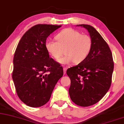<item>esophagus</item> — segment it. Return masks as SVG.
<instances>
[{"mask_svg":"<svg viewBox=\"0 0 124 124\" xmlns=\"http://www.w3.org/2000/svg\"><path fill=\"white\" fill-rule=\"evenodd\" d=\"M67 70V68H65V67L63 68V71H64V74L66 73Z\"/></svg>","mask_w":124,"mask_h":124,"instance_id":"obj_1","label":"esophagus"}]
</instances>
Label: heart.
Here are the masks:
<instances>
[{"label": "heart", "instance_id": "1", "mask_svg": "<svg viewBox=\"0 0 124 124\" xmlns=\"http://www.w3.org/2000/svg\"><path fill=\"white\" fill-rule=\"evenodd\" d=\"M57 42L47 39L45 49L49 55L57 59L62 55L64 48L65 55L58 59L61 64H69L74 62L78 64L85 60L92 48V40L89 36L82 35L71 28L62 30L55 36Z\"/></svg>", "mask_w": 124, "mask_h": 124}]
</instances>
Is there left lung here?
<instances>
[{"instance_id":"8db88e82","label":"left lung","mask_w":124,"mask_h":124,"mask_svg":"<svg viewBox=\"0 0 124 124\" xmlns=\"http://www.w3.org/2000/svg\"><path fill=\"white\" fill-rule=\"evenodd\" d=\"M77 26L86 29L92 48L85 60L67 70L71 79L69 94L77 105L88 107L100 101L108 92L114 62L108 45L94 28L86 24Z\"/></svg>"}]
</instances>
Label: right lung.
<instances>
[{
    "label": "right lung",
    "instance_id": "right-lung-1",
    "mask_svg": "<svg viewBox=\"0 0 124 124\" xmlns=\"http://www.w3.org/2000/svg\"><path fill=\"white\" fill-rule=\"evenodd\" d=\"M62 25L38 24L24 33L13 59L12 78L20 100L32 107L43 106L50 99L63 69L45 49L46 39Z\"/></svg>",
    "mask_w": 124,
    "mask_h": 124
}]
</instances>
